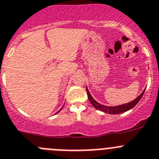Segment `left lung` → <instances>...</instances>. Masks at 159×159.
Listing matches in <instances>:
<instances>
[{
    "mask_svg": "<svg viewBox=\"0 0 159 159\" xmlns=\"http://www.w3.org/2000/svg\"><path fill=\"white\" fill-rule=\"evenodd\" d=\"M145 89L141 93H140L139 96L135 98V100H133L131 102H128L127 104H120V105H116V106H107V105H104V104H101L100 103H98L97 101H96L95 100L93 99V97H92V95L90 94L88 88L86 86V91H87V95H88V98L89 100L90 103L92 104L93 106L96 108V109L99 110V111H104L105 113L108 114H113V115H116V114H120V113H124L125 111H128V110L131 109L134 107L138 104L139 101H140V99L142 98L144 92H145Z\"/></svg>",
    "mask_w": 159,
    "mask_h": 159,
    "instance_id": "obj_1",
    "label": "left lung"
}]
</instances>
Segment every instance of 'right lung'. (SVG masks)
I'll return each instance as SVG.
<instances>
[{"instance_id": "obj_1", "label": "right lung", "mask_w": 159, "mask_h": 159, "mask_svg": "<svg viewBox=\"0 0 159 159\" xmlns=\"http://www.w3.org/2000/svg\"><path fill=\"white\" fill-rule=\"evenodd\" d=\"M61 109H62V108H61ZM61 109H60V110H61ZM60 110H59V111H60ZM58 112H57V113H58Z\"/></svg>"}]
</instances>
